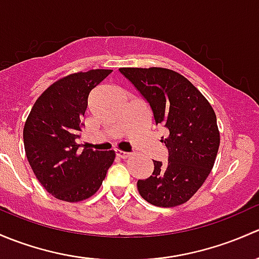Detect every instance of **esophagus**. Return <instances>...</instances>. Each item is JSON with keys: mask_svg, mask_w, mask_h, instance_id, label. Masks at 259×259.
Wrapping results in <instances>:
<instances>
[{"mask_svg": "<svg viewBox=\"0 0 259 259\" xmlns=\"http://www.w3.org/2000/svg\"><path fill=\"white\" fill-rule=\"evenodd\" d=\"M116 156L118 157V158H127V157L131 156V153H128V152H123V151H119V149H117Z\"/></svg>", "mask_w": 259, "mask_h": 259, "instance_id": "obj_1", "label": "esophagus"}]
</instances>
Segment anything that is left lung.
<instances>
[{
	"mask_svg": "<svg viewBox=\"0 0 259 259\" xmlns=\"http://www.w3.org/2000/svg\"><path fill=\"white\" fill-rule=\"evenodd\" d=\"M145 98L156 124L168 130L162 140L168 161H153L154 169L138 180L143 199L157 207L187 202L214 164L220 132L212 106L182 74L166 68H119Z\"/></svg>",
	"mask_w": 259,
	"mask_h": 259,
	"instance_id": "left-lung-1",
	"label": "left lung"
}]
</instances>
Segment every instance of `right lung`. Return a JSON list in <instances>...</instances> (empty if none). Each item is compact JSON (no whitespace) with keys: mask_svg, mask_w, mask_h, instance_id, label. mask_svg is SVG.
Here are the masks:
<instances>
[{"mask_svg":"<svg viewBox=\"0 0 259 259\" xmlns=\"http://www.w3.org/2000/svg\"><path fill=\"white\" fill-rule=\"evenodd\" d=\"M112 70L70 74L45 91L23 128L26 156L41 185L56 198L78 202L98 191L113 163V151H79V138L90 92Z\"/></svg>","mask_w":259,"mask_h":259,"instance_id":"obj_1","label":"right lung"}]
</instances>
